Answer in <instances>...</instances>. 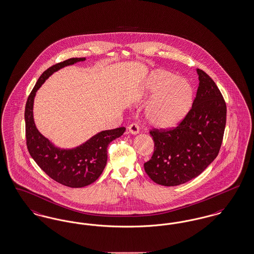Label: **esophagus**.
<instances>
[{"instance_id":"34e87169","label":"esophagus","mask_w":254,"mask_h":254,"mask_svg":"<svg viewBox=\"0 0 254 254\" xmlns=\"http://www.w3.org/2000/svg\"><path fill=\"white\" fill-rule=\"evenodd\" d=\"M127 129H128L129 133H131L133 135L138 134V133H139V126H138L136 123H133V124L128 126Z\"/></svg>"}]
</instances>
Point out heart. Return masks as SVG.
Here are the masks:
<instances>
[{
    "mask_svg": "<svg viewBox=\"0 0 254 254\" xmlns=\"http://www.w3.org/2000/svg\"><path fill=\"white\" fill-rule=\"evenodd\" d=\"M145 91L150 96L154 95L145 109V121L159 129L170 128L179 124L192 103V87L190 83L164 69L151 74Z\"/></svg>",
    "mask_w": 254,
    "mask_h": 254,
    "instance_id": "obj_1",
    "label": "heart"
}]
</instances>
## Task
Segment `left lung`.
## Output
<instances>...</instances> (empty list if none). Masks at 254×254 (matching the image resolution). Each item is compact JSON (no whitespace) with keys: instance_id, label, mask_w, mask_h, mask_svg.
<instances>
[{"instance_id":"1","label":"left lung","mask_w":254,"mask_h":254,"mask_svg":"<svg viewBox=\"0 0 254 254\" xmlns=\"http://www.w3.org/2000/svg\"><path fill=\"white\" fill-rule=\"evenodd\" d=\"M199 86L190 110L174 128L149 131L154 152L144 164L158 185L174 187L200 175L217 157L227 120V106L214 81L197 68Z\"/></svg>"}]
</instances>
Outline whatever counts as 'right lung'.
<instances>
[{
    "label": "right lung",
    "instance_id": "1",
    "mask_svg": "<svg viewBox=\"0 0 254 254\" xmlns=\"http://www.w3.org/2000/svg\"><path fill=\"white\" fill-rule=\"evenodd\" d=\"M85 60V58H71L52 65L43 72L27 98L24 110L25 138L30 156L51 179L69 188H83L96 181L107 165L108 145L126 130L124 127L104 130L77 147L64 149L55 146L37 129L33 118L37 90L53 73Z\"/></svg>",
    "mask_w": 254,
    "mask_h": 254
}]
</instances>
